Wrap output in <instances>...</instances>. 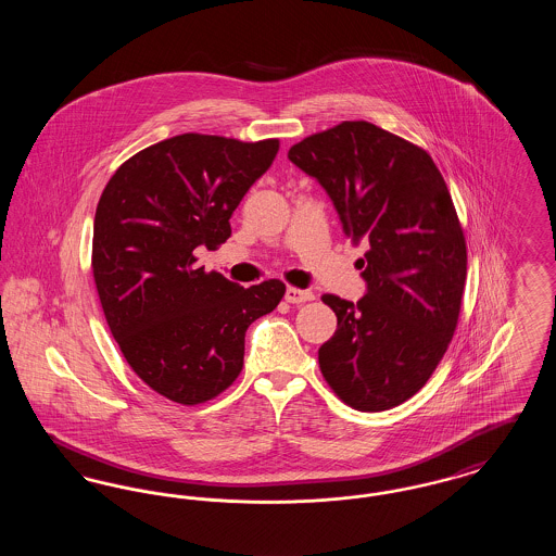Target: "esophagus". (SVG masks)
Instances as JSON below:
<instances>
[{"label":"esophagus","mask_w":556,"mask_h":556,"mask_svg":"<svg viewBox=\"0 0 556 556\" xmlns=\"http://www.w3.org/2000/svg\"><path fill=\"white\" fill-rule=\"evenodd\" d=\"M286 300L290 304H304V302H311L315 300V293L311 290H298V288H288L286 290Z\"/></svg>","instance_id":"obj_1"}]
</instances>
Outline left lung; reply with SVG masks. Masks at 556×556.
Wrapping results in <instances>:
<instances>
[{
  "label": "left lung",
  "instance_id": "obj_1",
  "mask_svg": "<svg viewBox=\"0 0 556 556\" xmlns=\"http://www.w3.org/2000/svg\"><path fill=\"white\" fill-rule=\"evenodd\" d=\"M288 159L369 248L367 293L356 304L323 295L338 329L318 348L320 372L356 410L394 408L427 383L460 313L467 245L446 181L425 150L367 121L311 135Z\"/></svg>",
  "mask_w": 556,
  "mask_h": 556
}]
</instances>
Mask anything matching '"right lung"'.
Listing matches in <instances>:
<instances>
[{"label":"right lung","instance_id":"obj_1","mask_svg":"<svg viewBox=\"0 0 556 556\" xmlns=\"http://www.w3.org/2000/svg\"><path fill=\"white\" fill-rule=\"evenodd\" d=\"M279 139L243 143L186 132L121 164L93 220V279L108 327L137 377L160 396L200 404L243 367V340L281 302L268 279L241 288L195 266L231 238L229 218L273 164Z\"/></svg>","mask_w":556,"mask_h":556}]
</instances>
